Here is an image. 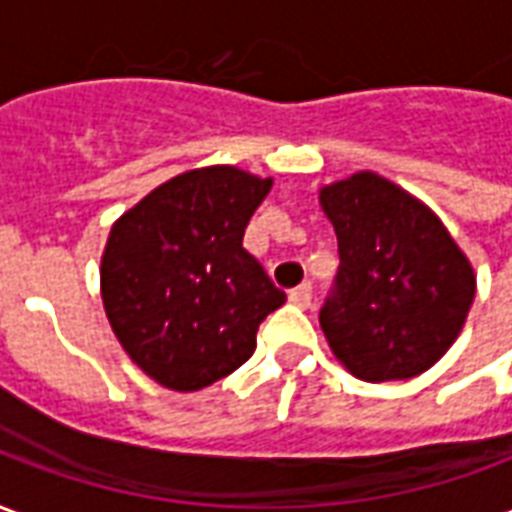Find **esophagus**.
<instances>
[{"label":"esophagus","mask_w":512,"mask_h":512,"mask_svg":"<svg viewBox=\"0 0 512 512\" xmlns=\"http://www.w3.org/2000/svg\"><path fill=\"white\" fill-rule=\"evenodd\" d=\"M290 304H296V307H301V310H307L312 304V288L304 282V285H299V288L290 290Z\"/></svg>","instance_id":"obj_1"}]
</instances>
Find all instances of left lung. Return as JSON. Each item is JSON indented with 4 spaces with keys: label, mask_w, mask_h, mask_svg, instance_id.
<instances>
[{
    "label": "left lung",
    "mask_w": 512,
    "mask_h": 512,
    "mask_svg": "<svg viewBox=\"0 0 512 512\" xmlns=\"http://www.w3.org/2000/svg\"><path fill=\"white\" fill-rule=\"evenodd\" d=\"M340 246L337 293L321 310L334 359L381 384L425 373L458 340L477 274L436 213L378 172L318 189Z\"/></svg>",
    "instance_id": "8db88e82"
}]
</instances>
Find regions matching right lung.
Segmentation results:
<instances>
[{
  "label": "right lung",
  "mask_w": 512,
  "mask_h": 512,
  "mask_svg": "<svg viewBox=\"0 0 512 512\" xmlns=\"http://www.w3.org/2000/svg\"><path fill=\"white\" fill-rule=\"evenodd\" d=\"M274 178L233 164L189 169L145 194L109 230L101 301L128 359L172 392L230 376L257 326L285 304L244 249V230Z\"/></svg>",
  "instance_id": "1"
}]
</instances>
